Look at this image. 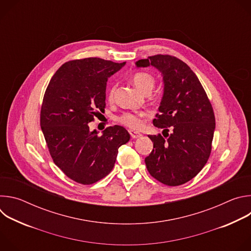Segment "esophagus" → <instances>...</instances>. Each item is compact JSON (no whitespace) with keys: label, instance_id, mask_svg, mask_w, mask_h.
Wrapping results in <instances>:
<instances>
[{"label":"esophagus","instance_id":"obj_1","mask_svg":"<svg viewBox=\"0 0 251 251\" xmlns=\"http://www.w3.org/2000/svg\"><path fill=\"white\" fill-rule=\"evenodd\" d=\"M129 133H130V135H131V137H132L133 139H137V138H140V137L142 136L141 133L136 132V131H133V130H130Z\"/></svg>","mask_w":251,"mask_h":251}]
</instances>
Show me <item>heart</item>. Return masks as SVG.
<instances>
[{
	"label": "heart",
	"instance_id": "1",
	"mask_svg": "<svg viewBox=\"0 0 251 251\" xmlns=\"http://www.w3.org/2000/svg\"><path fill=\"white\" fill-rule=\"evenodd\" d=\"M132 82L135 87L143 93H150L154 88L156 80L153 75L144 71H139L132 75ZM115 93V86H112L108 93V99L112 100ZM147 112H139V113H124L118 117V121L132 129H140L143 126V118L146 117Z\"/></svg>",
	"mask_w": 251,
	"mask_h": 251
}]
</instances>
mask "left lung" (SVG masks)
<instances>
[{
    "label": "left lung",
    "mask_w": 251,
    "mask_h": 251,
    "mask_svg": "<svg viewBox=\"0 0 251 251\" xmlns=\"http://www.w3.org/2000/svg\"><path fill=\"white\" fill-rule=\"evenodd\" d=\"M156 67L163 76L164 93L154 126L172 132L149 135L154 148L145 158L147 170L164 185H183L206 164L216 128L207 95L190 66L175 56L157 54L136 62L137 67Z\"/></svg>",
    "instance_id": "obj_1"
}]
</instances>
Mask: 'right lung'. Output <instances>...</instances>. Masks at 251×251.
I'll return each instance as SVG.
<instances>
[{"mask_svg":"<svg viewBox=\"0 0 251 251\" xmlns=\"http://www.w3.org/2000/svg\"><path fill=\"white\" fill-rule=\"evenodd\" d=\"M125 63L98 57L65 62L46 90L42 131L54 164L76 183L91 185L108 175L119 147L130 140L128 131L119 125L106 128L102 135L88 126L104 111L108 77Z\"/></svg>","mask_w":251,"mask_h":251,"instance_id":"1","label":"right lung"}]
</instances>
